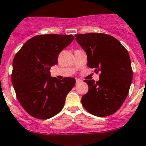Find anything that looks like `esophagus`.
Segmentation results:
<instances>
[{
	"instance_id": "esophagus-1",
	"label": "esophagus",
	"mask_w": 146,
	"mask_h": 146,
	"mask_svg": "<svg viewBox=\"0 0 146 146\" xmlns=\"http://www.w3.org/2000/svg\"><path fill=\"white\" fill-rule=\"evenodd\" d=\"M76 83H80V82L82 81V80H80V79H79V78H76Z\"/></svg>"
}]
</instances>
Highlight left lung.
<instances>
[{"instance_id": "8db88e82", "label": "left lung", "mask_w": 146, "mask_h": 146, "mask_svg": "<svg viewBox=\"0 0 146 146\" xmlns=\"http://www.w3.org/2000/svg\"><path fill=\"white\" fill-rule=\"evenodd\" d=\"M76 40L86 52L88 66L100 80H85L88 91L81 103L92 115L108 116L121 107L129 92L133 70L128 50L114 37L105 33L76 34Z\"/></svg>"}]
</instances>
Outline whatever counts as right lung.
<instances>
[{
  "label": "right lung",
  "instance_id": "add662e5",
  "mask_svg": "<svg viewBox=\"0 0 146 146\" xmlns=\"http://www.w3.org/2000/svg\"><path fill=\"white\" fill-rule=\"evenodd\" d=\"M74 39L72 35L46 34L27 40L13 61L11 80L24 110L38 119L58 113L67 94L76 84L73 78L58 80L50 76V67L58 63L60 52Z\"/></svg>",
  "mask_w": 146,
  "mask_h": 146
}]
</instances>
